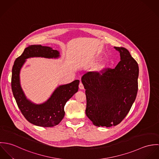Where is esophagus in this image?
<instances>
[{"instance_id":"34e87169","label":"esophagus","mask_w":159,"mask_h":159,"mask_svg":"<svg viewBox=\"0 0 159 159\" xmlns=\"http://www.w3.org/2000/svg\"><path fill=\"white\" fill-rule=\"evenodd\" d=\"M79 88H80V89H81V90H83V89H84V86H83V84L81 83H80V84H79Z\"/></svg>"}]
</instances>
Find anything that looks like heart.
Wrapping results in <instances>:
<instances>
[{
  "label": "heart",
  "instance_id": "b5f03b06",
  "mask_svg": "<svg viewBox=\"0 0 159 159\" xmlns=\"http://www.w3.org/2000/svg\"><path fill=\"white\" fill-rule=\"evenodd\" d=\"M95 63H96V61H92L91 63V65H93V64H95ZM105 67V64H102L98 66L96 68V69H95V71H96L97 73H101Z\"/></svg>",
  "mask_w": 159,
  "mask_h": 159
}]
</instances>
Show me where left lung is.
<instances>
[{
	"mask_svg": "<svg viewBox=\"0 0 159 159\" xmlns=\"http://www.w3.org/2000/svg\"><path fill=\"white\" fill-rule=\"evenodd\" d=\"M114 48L120 57L115 68L102 75L89 71L81 78L86 89V114L97 127L119 124L129 112L138 92V63L126 48Z\"/></svg>",
	"mask_w": 159,
	"mask_h": 159,
	"instance_id": "8db88e82",
	"label": "left lung"
}]
</instances>
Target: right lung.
I'll list each match as a JSON object with an SVG mask.
<instances>
[{"label": "right lung", "instance_id": "add662e5", "mask_svg": "<svg viewBox=\"0 0 159 159\" xmlns=\"http://www.w3.org/2000/svg\"><path fill=\"white\" fill-rule=\"evenodd\" d=\"M60 52L49 46L33 45L26 48L15 61L12 68L11 89L16 103L24 117L31 124L40 127H51L60 123L64 117V106L78 91L80 81L76 80L56 88L45 102L37 104L28 99L20 83V71L27 59L44 57L58 59Z\"/></svg>", "mask_w": 159, "mask_h": 159}]
</instances>
